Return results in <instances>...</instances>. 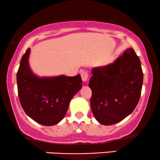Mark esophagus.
<instances>
[{"label":"esophagus","mask_w":160,"mask_h":160,"mask_svg":"<svg viewBox=\"0 0 160 160\" xmlns=\"http://www.w3.org/2000/svg\"><path fill=\"white\" fill-rule=\"evenodd\" d=\"M80 74H81V78H82V81L84 82L86 81L88 79V77H89V73H88V71L83 70V71H82L81 72H80Z\"/></svg>","instance_id":"esophagus-1"}]
</instances>
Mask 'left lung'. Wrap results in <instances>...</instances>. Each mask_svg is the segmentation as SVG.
Masks as SVG:
<instances>
[{
	"mask_svg": "<svg viewBox=\"0 0 160 160\" xmlns=\"http://www.w3.org/2000/svg\"><path fill=\"white\" fill-rule=\"evenodd\" d=\"M92 74L90 105L98 122L117 123L132 113L143 84L141 62L133 49H126L112 64L93 68Z\"/></svg>",
	"mask_w": 160,
	"mask_h": 160,
	"instance_id": "8db88e82",
	"label": "left lung"
}]
</instances>
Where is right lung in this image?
<instances>
[{
  "mask_svg": "<svg viewBox=\"0 0 160 160\" xmlns=\"http://www.w3.org/2000/svg\"><path fill=\"white\" fill-rule=\"evenodd\" d=\"M30 49L20 61L16 74L18 95L24 111L43 126H53L65 117L71 98L82 88L80 74L38 78L28 65Z\"/></svg>",
  "mask_w": 160,
  "mask_h": 160,
  "instance_id": "1",
  "label": "right lung"
}]
</instances>
